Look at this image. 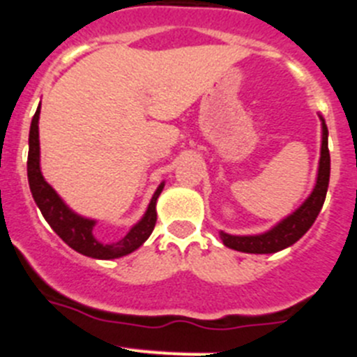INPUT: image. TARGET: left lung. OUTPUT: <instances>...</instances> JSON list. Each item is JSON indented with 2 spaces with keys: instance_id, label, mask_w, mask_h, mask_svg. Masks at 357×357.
I'll return each mask as SVG.
<instances>
[{
  "instance_id": "8db88e82",
  "label": "left lung",
  "mask_w": 357,
  "mask_h": 357,
  "mask_svg": "<svg viewBox=\"0 0 357 357\" xmlns=\"http://www.w3.org/2000/svg\"><path fill=\"white\" fill-rule=\"evenodd\" d=\"M319 117L322 121V146H320L319 172H317V181H314L313 190L307 195L306 201L294 213L279 220L274 227H271L265 233L229 234L220 231V240H222L224 245L229 247V249L240 250V252H247V255H272V252H278V250L294 245L313 226L320 210H322L324 201H326L331 176V156L329 147H327L329 131H327L326 121H324L322 115H319Z\"/></svg>"
}]
</instances>
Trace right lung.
Returning a JSON list of instances; mask_svg holds the SVG:
<instances>
[{
  "instance_id": "obj_1",
  "label": "right lung",
  "mask_w": 357,
  "mask_h": 357,
  "mask_svg": "<svg viewBox=\"0 0 357 357\" xmlns=\"http://www.w3.org/2000/svg\"><path fill=\"white\" fill-rule=\"evenodd\" d=\"M38 117H40V105L31 119L30 126V151H28V183L33 195L35 204L38 206L40 213L47 220L53 231L60 238L76 252L89 258L96 259H115L121 256H126L133 250L139 249L144 242L151 236L156 224V201L162 194L165 183H160L156 192L151 197L149 206L146 213L135 224L124 238L117 242L105 243L96 238L94 234V218H86L78 215L76 211L67 206L63 199L54 192L53 186L44 179L40 172V142H38Z\"/></svg>"
}]
</instances>
